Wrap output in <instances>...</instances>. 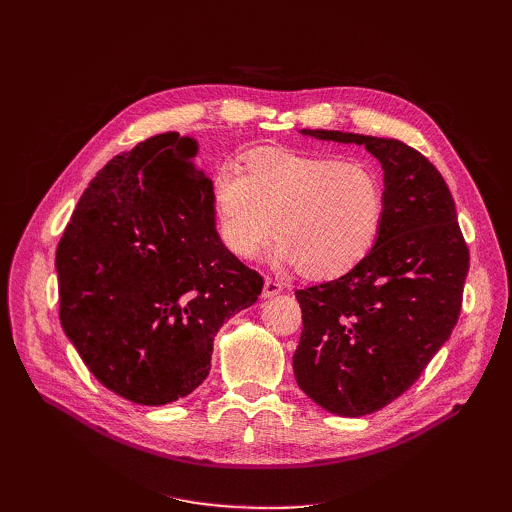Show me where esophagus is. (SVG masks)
Masks as SVG:
<instances>
[{
    "label": "esophagus",
    "mask_w": 512,
    "mask_h": 512,
    "mask_svg": "<svg viewBox=\"0 0 512 512\" xmlns=\"http://www.w3.org/2000/svg\"><path fill=\"white\" fill-rule=\"evenodd\" d=\"M282 292V284L275 280H265V290H262V297H275V294Z\"/></svg>",
    "instance_id": "34e87169"
}]
</instances>
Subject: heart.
<instances>
[{
    "instance_id": "1",
    "label": "heart",
    "mask_w": 512,
    "mask_h": 512,
    "mask_svg": "<svg viewBox=\"0 0 512 512\" xmlns=\"http://www.w3.org/2000/svg\"><path fill=\"white\" fill-rule=\"evenodd\" d=\"M218 237L241 260L254 258L273 230V260L309 277H337L374 250L386 213L384 183L365 160L290 149L247 153L241 170L211 181Z\"/></svg>"
}]
</instances>
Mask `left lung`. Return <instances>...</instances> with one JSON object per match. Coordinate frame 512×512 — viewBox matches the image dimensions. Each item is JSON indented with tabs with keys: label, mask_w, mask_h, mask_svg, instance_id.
<instances>
[{
	"label": "left lung",
	"mask_w": 512,
	"mask_h": 512,
	"mask_svg": "<svg viewBox=\"0 0 512 512\" xmlns=\"http://www.w3.org/2000/svg\"><path fill=\"white\" fill-rule=\"evenodd\" d=\"M365 145L384 170L380 237L333 282L297 290L303 331L292 356L299 389L339 416L389 406L451 337L470 269L451 190L423 153L395 138L301 130Z\"/></svg>",
	"instance_id": "left-lung-1"
}]
</instances>
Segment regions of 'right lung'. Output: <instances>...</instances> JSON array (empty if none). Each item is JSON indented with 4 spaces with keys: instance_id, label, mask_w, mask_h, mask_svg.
Instances as JSON below:
<instances>
[{
    "instance_id": "1",
    "label": "right lung",
    "mask_w": 512,
    "mask_h": 512,
    "mask_svg": "<svg viewBox=\"0 0 512 512\" xmlns=\"http://www.w3.org/2000/svg\"><path fill=\"white\" fill-rule=\"evenodd\" d=\"M196 153L194 138L166 132L115 156L55 254L61 327L106 389L141 406L203 384L220 327L262 292L218 237Z\"/></svg>"
}]
</instances>
